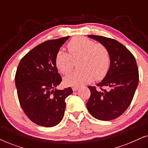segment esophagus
Returning <instances> with one entry per match:
<instances>
[{
	"label": "esophagus",
	"mask_w": 148,
	"mask_h": 148,
	"mask_svg": "<svg viewBox=\"0 0 148 148\" xmlns=\"http://www.w3.org/2000/svg\"><path fill=\"white\" fill-rule=\"evenodd\" d=\"M79 89V86L73 87V91H77V90H78Z\"/></svg>",
	"instance_id": "esophagus-1"
}]
</instances>
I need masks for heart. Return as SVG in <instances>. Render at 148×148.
<instances>
[{"label": "heart", "instance_id": "heart-1", "mask_svg": "<svg viewBox=\"0 0 148 148\" xmlns=\"http://www.w3.org/2000/svg\"><path fill=\"white\" fill-rule=\"evenodd\" d=\"M69 52L60 50L55 58V64L62 74L71 71L74 61L79 58L75 71L64 77V82L70 86H79L94 79L104 78L110 64V54L108 48L102 44H96L84 36L72 38L67 44Z\"/></svg>", "mask_w": 148, "mask_h": 148}]
</instances>
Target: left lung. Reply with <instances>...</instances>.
<instances>
[{
	"label": "left lung",
	"instance_id": "left-lung-1",
	"mask_svg": "<svg viewBox=\"0 0 148 148\" xmlns=\"http://www.w3.org/2000/svg\"><path fill=\"white\" fill-rule=\"evenodd\" d=\"M108 48L110 66L102 82L89 86L91 95L87 108L92 116L100 121L118 118L131 104L139 82V71L134 56L114 39L89 35Z\"/></svg>",
	"mask_w": 148,
	"mask_h": 148
}]
</instances>
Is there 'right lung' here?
Segmentation results:
<instances>
[{"label": "right lung", "instance_id": "obj_1", "mask_svg": "<svg viewBox=\"0 0 148 148\" xmlns=\"http://www.w3.org/2000/svg\"><path fill=\"white\" fill-rule=\"evenodd\" d=\"M69 36L50 40L27 52L19 62L15 74V85L20 105L32 122L52 127L62 121L65 99L71 94V87L56 90L62 82L55 58Z\"/></svg>", "mask_w": 148, "mask_h": 148}]
</instances>
